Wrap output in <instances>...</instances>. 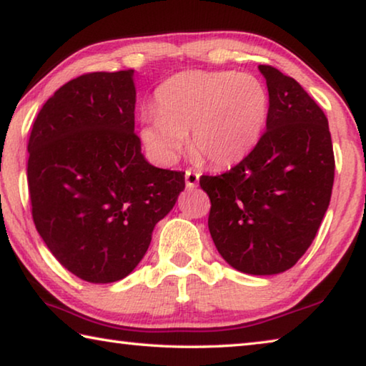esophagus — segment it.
<instances>
[{
  "mask_svg": "<svg viewBox=\"0 0 366 366\" xmlns=\"http://www.w3.org/2000/svg\"><path fill=\"white\" fill-rule=\"evenodd\" d=\"M198 179H200V174L195 171H190L187 169L185 171V185H187L189 189H194L198 185Z\"/></svg>",
  "mask_w": 366,
  "mask_h": 366,
  "instance_id": "1",
  "label": "esophagus"
}]
</instances>
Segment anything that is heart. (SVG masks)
<instances>
[{
    "label": "heart",
    "instance_id": "obj_1",
    "mask_svg": "<svg viewBox=\"0 0 366 366\" xmlns=\"http://www.w3.org/2000/svg\"><path fill=\"white\" fill-rule=\"evenodd\" d=\"M269 95L250 74L182 72L157 90V113H147L140 135L161 161H172L190 132V150L212 166H231L262 135Z\"/></svg>",
    "mask_w": 366,
    "mask_h": 366
}]
</instances>
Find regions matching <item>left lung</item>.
Returning <instances> with one entry per match:
<instances>
[{"instance_id":"left-lung-1","label":"left lung","mask_w":366,"mask_h":366,"mask_svg":"<svg viewBox=\"0 0 366 366\" xmlns=\"http://www.w3.org/2000/svg\"><path fill=\"white\" fill-rule=\"evenodd\" d=\"M269 94L266 131L219 176H202L208 229L237 271L269 276L299 262L330 207L334 153L327 119L295 79L259 64Z\"/></svg>"}]
</instances>
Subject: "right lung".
<instances>
[{"label": "right lung", "instance_id": "obj_1", "mask_svg": "<svg viewBox=\"0 0 366 366\" xmlns=\"http://www.w3.org/2000/svg\"><path fill=\"white\" fill-rule=\"evenodd\" d=\"M134 71L72 79L43 104L29 139L32 218L54 258L80 280L116 282L148 250L185 187L154 168L135 127Z\"/></svg>", "mask_w": 366, "mask_h": 366}]
</instances>
